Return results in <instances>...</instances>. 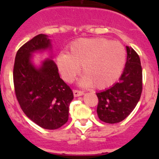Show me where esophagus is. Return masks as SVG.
<instances>
[{"label": "esophagus", "instance_id": "1", "mask_svg": "<svg viewBox=\"0 0 159 159\" xmlns=\"http://www.w3.org/2000/svg\"><path fill=\"white\" fill-rule=\"evenodd\" d=\"M84 92L82 91H79V90H73V95L75 97H78V96H81V95H84Z\"/></svg>", "mask_w": 159, "mask_h": 159}]
</instances>
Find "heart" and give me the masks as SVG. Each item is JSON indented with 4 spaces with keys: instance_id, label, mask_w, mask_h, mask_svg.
I'll return each mask as SVG.
<instances>
[{
    "instance_id": "1",
    "label": "heart",
    "mask_w": 159,
    "mask_h": 159,
    "mask_svg": "<svg viewBox=\"0 0 159 159\" xmlns=\"http://www.w3.org/2000/svg\"><path fill=\"white\" fill-rule=\"evenodd\" d=\"M127 60L126 49L119 42L106 38L80 39L72 43L67 55L57 57L63 78L72 82L80 72L84 75L81 84L96 89L111 86L121 75Z\"/></svg>"
}]
</instances>
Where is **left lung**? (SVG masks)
<instances>
[{
  "instance_id": "1",
  "label": "left lung",
  "mask_w": 159,
  "mask_h": 159,
  "mask_svg": "<svg viewBox=\"0 0 159 159\" xmlns=\"http://www.w3.org/2000/svg\"><path fill=\"white\" fill-rule=\"evenodd\" d=\"M127 48V62L119 82L110 88L96 93L99 102L97 114L101 121L117 123L134 110L143 91V70L139 55Z\"/></svg>"
}]
</instances>
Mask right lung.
Listing matches in <instances>:
<instances>
[{"mask_svg": "<svg viewBox=\"0 0 159 159\" xmlns=\"http://www.w3.org/2000/svg\"><path fill=\"white\" fill-rule=\"evenodd\" d=\"M51 48V40L44 34L20 48L14 62L13 84L16 99L27 117L42 128L56 130L68 120L73 92L60 79L52 60H44L38 68L31 61L32 53Z\"/></svg>", "mask_w": 159, "mask_h": 159, "instance_id": "1", "label": "right lung"}]
</instances>
